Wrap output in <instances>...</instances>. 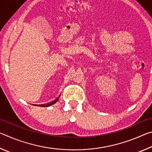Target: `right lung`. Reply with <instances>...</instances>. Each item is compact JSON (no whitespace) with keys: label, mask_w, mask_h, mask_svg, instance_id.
I'll list each match as a JSON object with an SVG mask.
<instances>
[{"label":"right lung","mask_w":152,"mask_h":152,"mask_svg":"<svg viewBox=\"0 0 152 152\" xmlns=\"http://www.w3.org/2000/svg\"><path fill=\"white\" fill-rule=\"evenodd\" d=\"M53 104V103H51V104ZM50 105H51V104H50Z\"/></svg>","instance_id":"1"}]
</instances>
